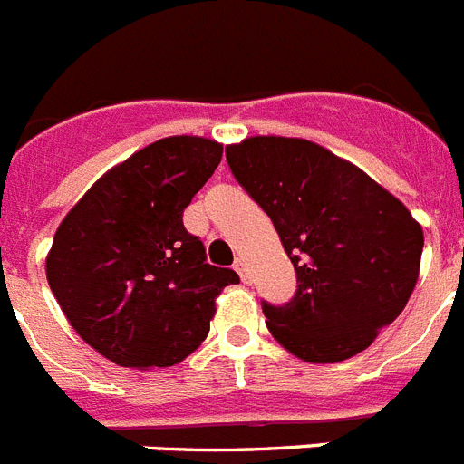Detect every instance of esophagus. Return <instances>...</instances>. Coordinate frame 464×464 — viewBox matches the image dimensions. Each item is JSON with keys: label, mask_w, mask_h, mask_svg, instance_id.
<instances>
[{"label": "esophagus", "mask_w": 464, "mask_h": 464, "mask_svg": "<svg viewBox=\"0 0 464 464\" xmlns=\"http://www.w3.org/2000/svg\"><path fill=\"white\" fill-rule=\"evenodd\" d=\"M235 269H237V272H239L241 281L251 283V272H248V262H246L244 257H237V260H235Z\"/></svg>", "instance_id": "34e87169"}]
</instances>
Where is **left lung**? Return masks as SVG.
Masks as SVG:
<instances>
[{"label":"left lung","mask_w":464,"mask_h":464,"mask_svg":"<svg viewBox=\"0 0 464 464\" xmlns=\"http://www.w3.org/2000/svg\"><path fill=\"white\" fill-rule=\"evenodd\" d=\"M227 165L267 213L297 274L290 302H262L267 327L306 362H339L372 346L407 306L423 229L374 179L306 139L251 137Z\"/></svg>","instance_id":"1"}]
</instances>
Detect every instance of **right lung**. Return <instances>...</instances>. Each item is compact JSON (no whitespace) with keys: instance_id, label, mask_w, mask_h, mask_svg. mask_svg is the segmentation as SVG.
I'll return each mask as SVG.
<instances>
[{"instance_id":"right-lung-1","label":"right lung","mask_w":464,"mask_h":464,"mask_svg":"<svg viewBox=\"0 0 464 464\" xmlns=\"http://www.w3.org/2000/svg\"><path fill=\"white\" fill-rule=\"evenodd\" d=\"M223 158L202 137H167L106 171L67 213L46 278L85 343L121 367H171L207 339L235 269L213 267L183 211Z\"/></svg>"}]
</instances>
